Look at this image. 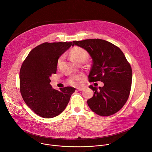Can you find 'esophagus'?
I'll return each mask as SVG.
<instances>
[{
	"label": "esophagus",
	"instance_id": "esophagus-1",
	"mask_svg": "<svg viewBox=\"0 0 152 152\" xmlns=\"http://www.w3.org/2000/svg\"><path fill=\"white\" fill-rule=\"evenodd\" d=\"M77 89L78 91H82L84 88H77Z\"/></svg>",
	"mask_w": 152,
	"mask_h": 152
}]
</instances>
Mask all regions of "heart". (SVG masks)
<instances>
[{
    "label": "heart",
    "instance_id": "b5f03b06",
    "mask_svg": "<svg viewBox=\"0 0 152 152\" xmlns=\"http://www.w3.org/2000/svg\"><path fill=\"white\" fill-rule=\"evenodd\" d=\"M70 57L76 63H78L80 61H85L88 58V53L84 49L75 47L72 49L70 51ZM62 59V56H61L58 61V66L60 64L61 60ZM80 76H76L73 77H71L69 80V82L72 85H77L79 84V81L81 79Z\"/></svg>",
    "mask_w": 152,
    "mask_h": 152
}]
</instances>
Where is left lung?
Masks as SVG:
<instances>
[{
    "instance_id": "obj_1",
    "label": "left lung",
    "mask_w": 152,
    "mask_h": 152,
    "mask_svg": "<svg viewBox=\"0 0 152 152\" xmlns=\"http://www.w3.org/2000/svg\"><path fill=\"white\" fill-rule=\"evenodd\" d=\"M75 45L85 49L93 59L89 81L104 83L103 87L89 86L94 95L87 100L88 106L100 116L115 114L126 103L131 92V65L119 48L104 39L74 41L72 46Z\"/></svg>"
}]
</instances>
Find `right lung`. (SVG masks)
Listing matches in <instances>:
<instances>
[{"label": "right lung", "instance_id": "add662e5", "mask_svg": "<svg viewBox=\"0 0 152 152\" xmlns=\"http://www.w3.org/2000/svg\"><path fill=\"white\" fill-rule=\"evenodd\" d=\"M72 42H44L34 48L20 70V91L26 104L36 114L50 118L60 114L76 89L71 86L56 90L52 88L50 77L55 74L59 56Z\"/></svg>", "mask_w": 152, "mask_h": 152}]
</instances>
